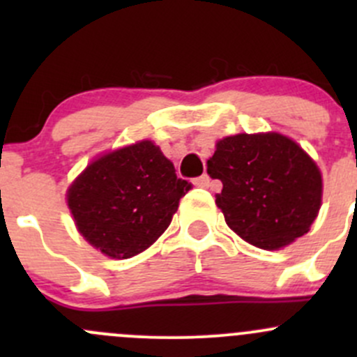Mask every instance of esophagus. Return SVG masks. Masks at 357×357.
<instances>
[{
    "mask_svg": "<svg viewBox=\"0 0 357 357\" xmlns=\"http://www.w3.org/2000/svg\"><path fill=\"white\" fill-rule=\"evenodd\" d=\"M195 185L200 186V188H207V186L211 185V178H208V174H202L200 178H197Z\"/></svg>",
    "mask_w": 357,
    "mask_h": 357,
    "instance_id": "1",
    "label": "esophagus"
}]
</instances>
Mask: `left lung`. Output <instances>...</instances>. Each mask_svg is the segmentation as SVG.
Listing matches in <instances>:
<instances>
[{
	"instance_id": "obj_1",
	"label": "left lung",
	"mask_w": 357,
	"mask_h": 357,
	"mask_svg": "<svg viewBox=\"0 0 357 357\" xmlns=\"http://www.w3.org/2000/svg\"><path fill=\"white\" fill-rule=\"evenodd\" d=\"M207 172L222 183L215 204L226 225L264 250H276L305 235L321 207L318 165L278 132L219 139Z\"/></svg>"
}]
</instances>
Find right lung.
Wrapping results in <instances>:
<instances>
[{
    "instance_id": "obj_1",
    "label": "right lung",
    "mask_w": 357,
    "mask_h": 357,
    "mask_svg": "<svg viewBox=\"0 0 357 357\" xmlns=\"http://www.w3.org/2000/svg\"><path fill=\"white\" fill-rule=\"evenodd\" d=\"M192 183L149 139L105 153L67 192L79 233L112 259H129L167 229Z\"/></svg>"
}]
</instances>
